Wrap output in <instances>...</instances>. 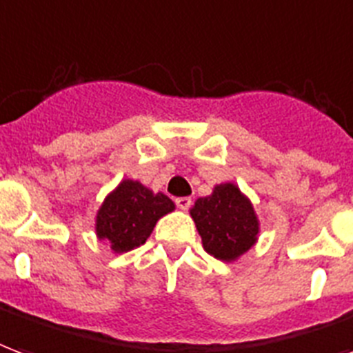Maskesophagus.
<instances>
[{"mask_svg": "<svg viewBox=\"0 0 353 353\" xmlns=\"http://www.w3.org/2000/svg\"><path fill=\"white\" fill-rule=\"evenodd\" d=\"M176 205L179 208V210L187 211L190 205H192V200H190L189 196H179V198H176Z\"/></svg>", "mask_w": 353, "mask_h": 353, "instance_id": "obj_1", "label": "esophagus"}]
</instances>
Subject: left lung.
Listing matches in <instances>:
<instances>
[{"instance_id": "1", "label": "left lung", "mask_w": 353, "mask_h": 353, "mask_svg": "<svg viewBox=\"0 0 353 353\" xmlns=\"http://www.w3.org/2000/svg\"><path fill=\"white\" fill-rule=\"evenodd\" d=\"M190 215L211 256L230 262L254 245L258 219L236 185H216L211 196L198 198Z\"/></svg>"}]
</instances>
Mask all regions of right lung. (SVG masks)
I'll return each instance as SVG.
<instances>
[{
    "instance_id": "right-lung-1",
    "label": "right lung",
    "mask_w": 353,
    "mask_h": 353,
    "mask_svg": "<svg viewBox=\"0 0 353 353\" xmlns=\"http://www.w3.org/2000/svg\"><path fill=\"white\" fill-rule=\"evenodd\" d=\"M174 210V202L163 192L153 194L138 181L125 179L97 215V236L112 243L116 252L140 247L163 215Z\"/></svg>"
}]
</instances>
